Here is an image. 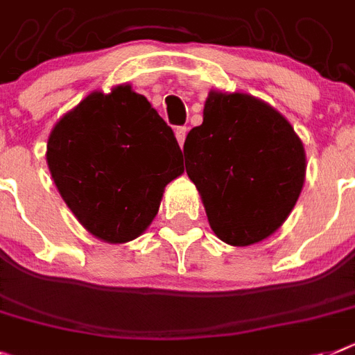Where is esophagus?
<instances>
[{
  "instance_id": "1",
  "label": "esophagus",
  "mask_w": 355,
  "mask_h": 355,
  "mask_svg": "<svg viewBox=\"0 0 355 355\" xmlns=\"http://www.w3.org/2000/svg\"><path fill=\"white\" fill-rule=\"evenodd\" d=\"M187 132H189V128L187 127L175 128V137H178V143H180V146H183L184 139H187Z\"/></svg>"
}]
</instances>
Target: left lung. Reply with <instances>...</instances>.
<instances>
[{"label":"left lung","instance_id":"left-lung-1","mask_svg":"<svg viewBox=\"0 0 355 355\" xmlns=\"http://www.w3.org/2000/svg\"><path fill=\"white\" fill-rule=\"evenodd\" d=\"M183 152L210 227L228 245L276 232L303 189V143L276 108L248 94L212 90Z\"/></svg>","mask_w":355,"mask_h":355}]
</instances>
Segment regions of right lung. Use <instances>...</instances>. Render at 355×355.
<instances>
[{
	"mask_svg": "<svg viewBox=\"0 0 355 355\" xmlns=\"http://www.w3.org/2000/svg\"><path fill=\"white\" fill-rule=\"evenodd\" d=\"M46 163L79 223L108 243L141 236L165 187L184 171L172 128L128 85L92 92L65 114L51 132Z\"/></svg>",
	"mask_w": 355,
	"mask_h": 355,
	"instance_id": "obj_1",
	"label": "right lung"
}]
</instances>
